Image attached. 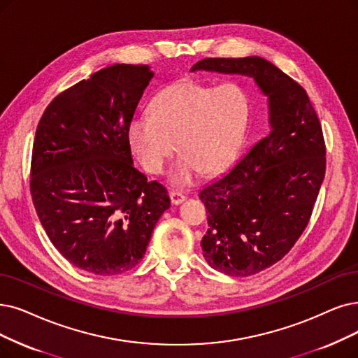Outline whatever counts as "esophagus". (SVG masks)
<instances>
[{
  "mask_svg": "<svg viewBox=\"0 0 358 358\" xmlns=\"http://www.w3.org/2000/svg\"><path fill=\"white\" fill-rule=\"evenodd\" d=\"M169 195H170V201H171V204H175V206H178V204H180V203H183L185 199H187V196H185V194H182V192H179V191H170L169 192Z\"/></svg>",
  "mask_w": 358,
  "mask_h": 358,
  "instance_id": "34e87169",
  "label": "esophagus"
}]
</instances>
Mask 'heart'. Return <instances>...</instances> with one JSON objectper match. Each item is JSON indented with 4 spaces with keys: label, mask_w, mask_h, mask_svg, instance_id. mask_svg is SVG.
<instances>
[{
    "label": "heart",
    "mask_w": 358,
    "mask_h": 358,
    "mask_svg": "<svg viewBox=\"0 0 358 358\" xmlns=\"http://www.w3.org/2000/svg\"><path fill=\"white\" fill-rule=\"evenodd\" d=\"M150 110L151 116L136 114L127 124L132 150L152 175L163 173L178 150L171 182L189 187L201 171L216 175L231 163L248 122L250 98L236 83L178 80L152 98Z\"/></svg>",
    "instance_id": "heart-1"
}]
</instances>
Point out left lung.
Instances as JSON below:
<instances>
[{
    "mask_svg": "<svg viewBox=\"0 0 358 358\" xmlns=\"http://www.w3.org/2000/svg\"><path fill=\"white\" fill-rule=\"evenodd\" d=\"M194 70L252 76L268 96L270 134L199 192L207 263L251 276L280 262L306 231L326 171L322 124L301 85L260 57L204 59Z\"/></svg>",
    "mask_w": 358,
    "mask_h": 358,
    "instance_id": "left-lung-1",
    "label": "left lung"
}]
</instances>
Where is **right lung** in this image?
<instances>
[{
    "label": "right lung",
    "mask_w": 358,
    "mask_h": 358,
    "mask_svg": "<svg viewBox=\"0 0 358 358\" xmlns=\"http://www.w3.org/2000/svg\"><path fill=\"white\" fill-rule=\"evenodd\" d=\"M152 79L147 66L114 64L57 95L38 123L31 195L64 259L98 276L134 268L167 189L132 164L127 124Z\"/></svg>",
    "instance_id": "1"
}]
</instances>
